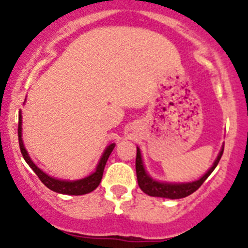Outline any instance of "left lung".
<instances>
[{
	"label": "left lung",
	"mask_w": 248,
	"mask_h": 248,
	"mask_svg": "<svg viewBox=\"0 0 248 248\" xmlns=\"http://www.w3.org/2000/svg\"><path fill=\"white\" fill-rule=\"evenodd\" d=\"M223 149H221L220 154H218L217 159L214 163L212 168L209 171L206 172L201 179L194 181V183L187 184H164L159 183V181L153 180L148 174H146L145 169L143 165V160H141V154H140L139 148L137 149V160H135V169H137V179L138 185L145 194L149 196H155V198H166V199H183L191 195L196 190L200 187L203 184V181L210 176L214 169L217 166L218 161H220L221 156H222Z\"/></svg>",
	"instance_id": "obj_1"
}]
</instances>
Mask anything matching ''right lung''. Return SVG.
Masks as SVG:
<instances>
[{
    "label": "right lung",
    "instance_id": "1",
    "mask_svg": "<svg viewBox=\"0 0 248 248\" xmlns=\"http://www.w3.org/2000/svg\"><path fill=\"white\" fill-rule=\"evenodd\" d=\"M22 120H21V114L18 117V143H19V149H21V153L25 157L26 163L31 166V169L33 170L37 174V176L39 177V180L42 181L48 189H50L52 191L58 192V194H65V195H84L88 194V192L93 191L94 189H97L98 185L102 181L103 177V171H104L105 164H107V160H108L109 155L113 151L115 144H110L108 148L105 149L104 154H103L102 159H100L99 164L97 166V170L93 172L92 175H89L88 177H84L82 180L77 181H63V180H57L53 177L48 176L47 174L38 169L36 166V164L31 160V157L28 156L27 151H26L25 145H23V141H22Z\"/></svg>",
    "mask_w": 248,
    "mask_h": 248
}]
</instances>
